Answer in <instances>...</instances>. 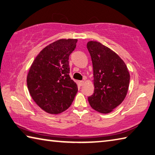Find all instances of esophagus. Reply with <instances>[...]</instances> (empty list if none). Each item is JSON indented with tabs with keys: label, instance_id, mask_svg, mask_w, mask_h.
Segmentation results:
<instances>
[{
	"label": "esophagus",
	"instance_id": "esophagus-1",
	"mask_svg": "<svg viewBox=\"0 0 155 155\" xmlns=\"http://www.w3.org/2000/svg\"><path fill=\"white\" fill-rule=\"evenodd\" d=\"M78 84H79L80 86H83V85H84V81H78Z\"/></svg>",
	"mask_w": 155,
	"mask_h": 155
}]
</instances>
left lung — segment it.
I'll use <instances>...</instances> for the list:
<instances>
[{"label": "left lung", "instance_id": "left-lung-1", "mask_svg": "<svg viewBox=\"0 0 155 155\" xmlns=\"http://www.w3.org/2000/svg\"><path fill=\"white\" fill-rule=\"evenodd\" d=\"M94 68V94L88 97L90 106L107 114L120 105L128 91L130 75L124 61L116 53L97 41L87 44Z\"/></svg>", "mask_w": 155, "mask_h": 155}]
</instances>
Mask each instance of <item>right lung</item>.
Listing matches in <instances>:
<instances>
[{
  "mask_svg": "<svg viewBox=\"0 0 155 155\" xmlns=\"http://www.w3.org/2000/svg\"><path fill=\"white\" fill-rule=\"evenodd\" d=\"M77 39H60L38 53L27 76L31 97L47 113L59 114L68 109L78 91L69 73V55Z\"/></svg>",
  "mask_w": 155,
  "mask_h": 155,
  "instance_id": "1",
  "label": "right lung"
}]
</instances>
